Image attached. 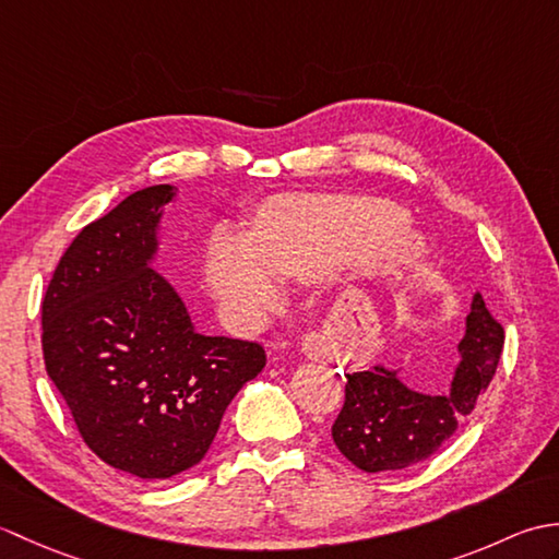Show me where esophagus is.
<instances>
[{"label": "esophagus", "instance_id": "1", "mask_svg": "<svg viewBox=\"0 0 559 559\" xmlns=\"http://www.w3.org/2000/svg\"><path fill=\"white\" fill-rule=\"evenodd\" d=\"M302 353H305L307 358H310V360H319V358H324V355H326L324 338L319 336V334H307V336L302 338Z\"/></svg>", "mask_w": 559, "mask_h": 559}]
</instances>
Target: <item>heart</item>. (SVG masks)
Masks as SVG:
<instances>
[{
    "label": "heart",
    "mask_w": 559,
    "mask_h": 559,
    "mask_svg": "<svg viewBox=\"0 0 559 559\" xmlns=\"http://www.w3.org/2000/svg\"><path fill=\"white\" fill-rule=\"evenodd\" d=\"M406 211L360 194H283L257 211L252 233H218L206 257V281L245 326H257L281 302V278H310L346 261L406 264L418 252L401 230Z\"/></svg>",
    "instance_id": "b5f03b06"
}]
</instances>
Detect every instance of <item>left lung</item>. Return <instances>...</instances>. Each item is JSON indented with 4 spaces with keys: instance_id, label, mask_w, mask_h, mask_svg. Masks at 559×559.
Here are the masks:
<instances>
[{
    "instance_id": "8db88e82",
    "label": "left lung",
    "mask_w": 559,
    "mask_h": 559,
    "mask_svg": "<svg viewBox=\"0 0 559 559\" xmlns=\"http://www.w3.org/2000/svg\"><path fill=\"white\" fill-rule=\"evenodd\" d=\"M502 346L504 329L476 293L459 343L461 362L444 394H418L384 365L346 374V401L331 425L338 451L365 473L401 471L430 459L490 386Z\"/></svg>"
}]
</instances>
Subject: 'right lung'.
Masks as SVG:
<instances>
[{
    "mask_svg": "<svg viewBox=\"0 0 559 559\" xmlns=\"http://www.w3.org/2000/svg\"><path fill=\"white\" fill-rule=\"evenodd\" d=\"M170 185L88 223L43 298V358L86 447L108 466L168 480L204 459L228 403L266 365L261 343L201 336L148 266Z\"/></svg>",
    "mask_w": 559,
    "mask_h": 559,
    "instance_id": "add662e5",
    "label": "right lung"
}]
</instances>
